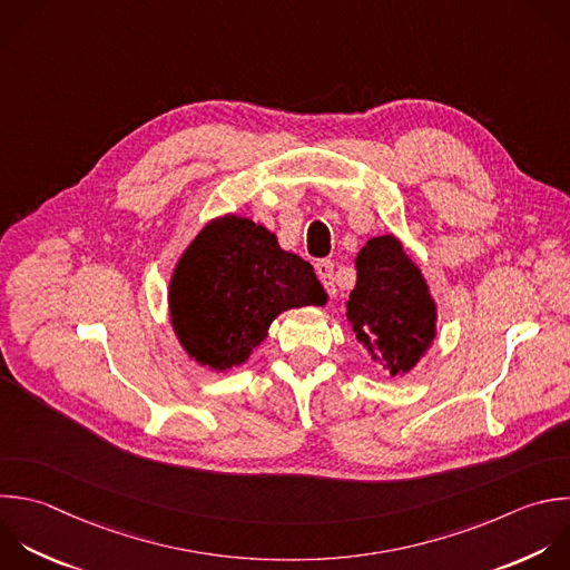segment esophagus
<instances>
[{
  "label": "esophagus",
  "instance_id": "1",
  "mask_svg": "<svg viewBox=\"0 0 570 570\" xmlns=\"http://www.w3.org/2000/svg\"><path fill=\"white\" fill-rule=\"evenodd\" d=\"M314 269H316L318 281H321L323 287L327 289V294H334V292H336V287H334V263H332V261H318V263L314 265Z\"/></svg>",
  "mask_w": 570,
  "mask_h": 570
}]
</instances>
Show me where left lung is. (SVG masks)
I'll return each instance as SVG.
<instances>
[{
  "instance_id": "1",
  "label": "left lung",
  "mask_w": 570,
  "mask_h": 570,
  "mask_svg": "<svg viewBox=\"0 0 570 570\" xmlns=\"http://www.w3.org/2000/svg\"><path fill=\"white\" fill-rule=\"evenodd\" d=\"M347 318L392 376L412 370L434 338L428 285L394 236L372 238L358 252Z\"/></svg>"
}]
</instances>
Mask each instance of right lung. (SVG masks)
<instances>
[{
  "label": "right lung",
  "instance_id": "add662e5",
  "mask_svg": "<svg viewBox=\"0 0 570 570\" xmlns=\"http://www.w3.org/2000/svg\"><path fill=\"white\" fill-rule=\"evenodd\" d=\"M321 303L325 289L312 265L283 252L263 225L238 216L196 236L169 287L183 347L214 370L243 363L281 312Z\"/></svg>",
  "mask_w": 570,
  "mask_h": 570
}]
</instances>
